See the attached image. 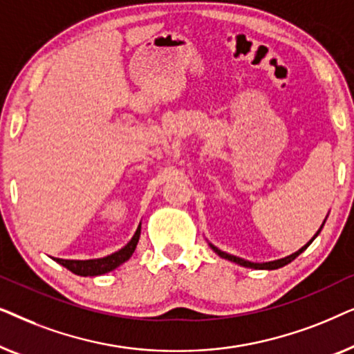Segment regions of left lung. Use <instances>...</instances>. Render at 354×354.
<instances>
[{
  "label": "left lung",
  "mask_w": 354,
  "mask_h": 354,
  "mask_svg": "<svg viewBox=\"0 0 354 354\" xmlns=\"http://www.w3.org/2000/svg\"><path fill=\"white\" fill-rule=\"evenodd\" d=\"M327 219V217H326ZM324 224H326V221L322 222V225H321V229H319L316 234H314V236L311 240L308 241L306 245L304 246H301V248H299L298 251H295V253H292V254H288V256H285V258H280V259H275V261H269V263H253V261H248V259H243V258H239V256H234V254H229V253H225V251H222V250H219L217 248V246H214L212 243H209V241H207V243H209V246H211V250L214 251V253L217 254V256H221L222 259H227V261H232V263H235V264H239V266H243V268H250V269H264V270H274V269H280V268H283V266H287V264H290L292 263L293 259H297L299 254L303 253L304 250L308 248L309 245L313 243L314 241V239H316V236L321 234V230H322V227H324Z\"/></svg>",
  "instance_id": "obj_1"
}]
</instances>
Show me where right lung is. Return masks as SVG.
I'll list each match as a JSON object with an SVG mask.
<instances>
[{"label":"right lung","mask_w":354,"mask_h":354,"mask_svg":"<svg viewBox=\"0 0 354 354\" xmlns=\"http://www.w3.org/2000/svg\"><path fill=\"white\" fill-rule=\"evenodd\" d=\"M140 232H142V222H140L137 230L130 241L122 248L114 251L113 254L104 256V258H96V259H61V258H53L57 264L64 266L66 269H69L71 272L82 277H95V275H103L108 274L115 268H119L120 264H124L125 261L130 259V256L133 254L137 243L140 240Z\"/></svg>","instance_id":"right-lung-1"}]
</instances>
